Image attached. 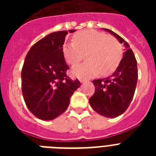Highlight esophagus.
Returning a JSON list of instances; mask_svg holds the SVG:
<instances>
[{"label":"esophagus","mask_w":156,"mask_h":156,"mask_svg":"<svg viewBox=\"0 0 156 156\" xmlns=\"http://www.w3.org/2000/svg\"><path fill=\"white\" fill-rule=\"evenodd\" d=\"M80 83H84L87 82V80H82V79H80Z\"/></svg>","instance_id":"1"}]
</instances>
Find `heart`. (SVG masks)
Returning <instances> with one entry per match:
<instances>
[{
	"instance_id": "heart-1",
	"label": "heart",
	"mask_w": 156,
	"mask_h": 156,
	"mask_svg": "<svg viewBox=\"0 0 156 156\" xmlns=\"http://www.w3.org/2000/svg\"><path fill=\"white\" fill-rule=\"evenodd\" d=\"M73 40L63 45L66 62L73 66L87 54L86 62L76 65L72 69L74 76L86 79L98 73L109 75L116 69L122 59V49L115 38L102 32L88 30L76 34Z\"/></svg>"
}]
</instances>
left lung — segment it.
<instances>
[{
	"mask_svg": "<svg viewBox=\"0 0 156 156\" xmlns=\"http://www.w3.org/2000/svg\"><path fill=\"white\" fill-rule=\"evenodd\" d=\"M102 29L114 36L120 44H123L126 51L112 76L94 80L95 92L89 99V102L98 114L108 118H115L127 109L133 99L138 76L137 61L127 42L113 31Z\"/></svg>",
	"mask_w": 156,
	"mask_h": 156,
	"instance_id": "obj_1",
	"label": "left lung"
}]
</instances>
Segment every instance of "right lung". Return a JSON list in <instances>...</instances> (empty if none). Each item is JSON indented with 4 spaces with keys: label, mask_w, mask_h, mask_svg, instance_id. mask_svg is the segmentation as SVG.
I'll use <instances>...</instances> for the list:
<instances>
[{
    "label": "right lung",
    "mask_w": 156,
    "mask_h": 156,
    "mask_svg": "<svg viewBox=\"0 0 156 156\" xmlns=\"http://www.w3.org/2000/svg\"><path fill=\"white\" fill-rule=\"evenodd\" d=\"M67 34L64 30L48 34L33 45L25 58L21 74L23 98L29 110L42 120H52L65 112L81 85L66 74L69 67L62 45Z\"/></svg>",
    "instance_id": "obj_1"
}]
</instances>
